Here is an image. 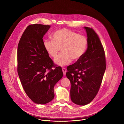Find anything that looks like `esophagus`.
<instances>
[{
	"instance_id": "1",
	"label": "esophagus",
	"mask_w": 124,
	"mask_h": 124,
	"mask_svg": "<svg viewBox=\"0 0 124 124\" xmlns=\"http://www.w3.org/2000/svg\"><path fill=\"white\" fill-rule=\"evenodd\" d=\"M62 71H63V74L64 76L66 75V72H67V70L66 68H62Z\"/></svg>"
}]
</instances>
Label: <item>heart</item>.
Segmentation results:
<instances>
[{
    "mask_svg": "<svg viewBox=\"0 0 124 124\" xmlns=\"http://www.w3.org/2000/svg\"><path fill=\"white\" fill-rule=\"evenodd\" d=\"M88 41L84 35L67 29H61L52 35V39H45L43 45L48 54L55 57L60 48L62 52L55 59L54 63L60 66L69 64L72 59L78 61L84 55Z\"/></svg>",
    "mask_w": 124,
    "mask_h": 124,
    "instance_id": "obj_1",
    "label": "heart"
}]
</instances>
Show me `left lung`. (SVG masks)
<instances>
[{
  "label": "left lung",
  "instance_id": "left-lung-1",
  "mask_svg": "<svg viewBox=\"0 0 124 124\" xmlns=\"http://www.w3.org/2000/svg\"><path fill=\"white\" fill-rule=\"evenodd\" d=\"M87 36V49L77 62L67 67L66 76L70 80V99L75 104L85 105L97 95L106 69L103 46L91 28L84 27Z\"/></svg>",
  "mask_w": 124,
  "mask_h": 124
}]
</instances>
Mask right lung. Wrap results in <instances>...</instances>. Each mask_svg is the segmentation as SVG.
Wrapping results in <instances>:
<instances>
[{"label":"right lung","instance_id":"right-lung-1","mask_svg":"<svg viewBox=\"0 0 124 124\" xmlns=\"http://www.w3.org/2000/svg\"><path fill=\"white\" fill-rule=\"evenodd\" d=\"M50 27L29 25L17 46V70L23 89L33 102L41 104L54 99V86L63 76L61 67L54 65L44 46L43 38Z\"/></svg>","mask_w":124,"mask_h":124}]
</instances>
